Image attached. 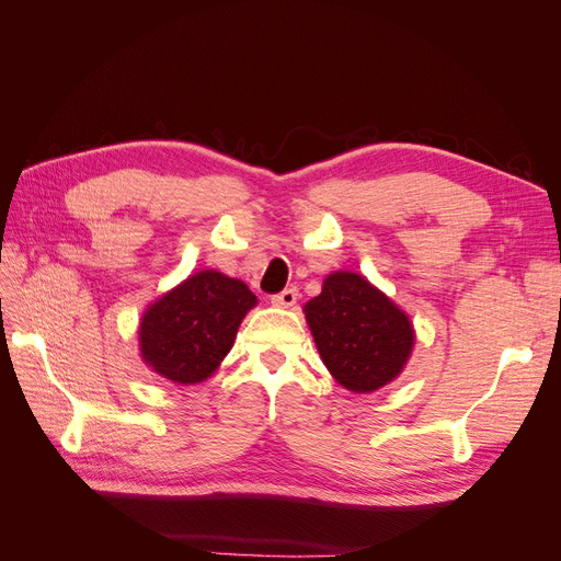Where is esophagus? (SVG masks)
<instances>
[{"mask_svg": "<svg viewBox=\"0 0 561 561\" xmlns=\"http://www.w3.org/2000/svg\"><path fill=\"white\" fill-rule=\"evenodd\" d=\"M297 297H299L297 287H285L283 293H278V295L271 297V304H274V307H280V309H287V307H295Z\"/></svg>", "mask_w": 561, "mask_h": 561, "instance_id": "1", "label": "esophagus"}]
</instances>
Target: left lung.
Here are the masks:
<instances>
[{
  "mask_svg": "<svg viewBox=\"0 0 561 561\" xmlns=\"http://www.w3.org/2000/svg\"><path fill=\"white\" fill-rule=\"evenodd\" d=\"M304 311L322 363L353 393L393 381L410 358V318L358 274H330Z\"/></svg>",
  "mask_w": 561,
  "mask_h": 561,
  "instance_id": "obj_1",
  "label": "left lung"
}]
</instances>
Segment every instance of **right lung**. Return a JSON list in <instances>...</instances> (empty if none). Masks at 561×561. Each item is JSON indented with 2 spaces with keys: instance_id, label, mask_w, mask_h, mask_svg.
I'll list each match as a JSON object with an SVG mask.
<instances>
[{
  "instance_id": "1",
  "label": "right lung",
  "mask_w": 561,
  "mask_h": 561,
  "mask_svg": "<svg viewBox=\"0 0 561 561\" xmlns=\"http://www.w3.org/2000/svg\"><path fill=\"white\" fill-rule=\"evenodd\" d=\"M257 304L248 285L201 271L145 311L142 360L175 383L208 379L231 351L241 320Z\"/></svg>"
}]
</instances>
